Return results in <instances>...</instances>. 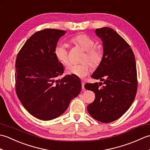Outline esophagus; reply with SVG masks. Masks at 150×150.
I'll use <instances>...</instances> for the list:
<instances>
[{
    "mask_svg": "<svg viewBox=\"0 0 150 150\" xmlns=\"http://www.w3.org/2000/svg\"><path fill=\"white\" fill-rule=\"evenodd\" d=\"M81 82H82V90H84V84H85V82L83 81H81Z\"/></svg>",
    "mask_w": 150,
    "mask_h": 150,
    "instance_id": "obj_1",
    "label": "esophagus"
}]
</instances>
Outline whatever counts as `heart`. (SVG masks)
Instances as JSON below:
<instances>
[{"label": "heart", "mask_w": 150, "mask_h": 150, "mask_svg": "<svg viewBox=\"0 0 150 150\" xmlns=\"http://www.w3.org/2000/svg\"><path fill=\"white\" fill-rule=\"evenodd\" d=\"M70 42L74 45L81 47L86 52L82 59L83 63L69 65L66 68V72L69 75H74L83 78L88 75L91 70L88 63L93 68L98 66L100 63L103 57V51L100 47L95 46L94 40L86 34H79L73 37L70 40ZM54 55L58 62L64 66H67L69 64L68 50L62 44H59L55 46Z\"/></svg>", "instance_id": "b5f03b06"}]
</instances>
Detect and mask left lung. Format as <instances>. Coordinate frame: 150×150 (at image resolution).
Here are the masks:
<instances>
[{"label": "left lung", "instance_id": "1", "mask_svg": "<svg viewBox=\"0 0 150 150\" xmlns=\"http://www.w3.org/2000/svg\"><path fill=\"white\" fill-rule=\"evenodd\" d=\"M103 40V57L91 77L103 82L86 83L84 88L93 91L95 100L88 106L90 115L109 123L119 119L131 106L137 90V74L134 53L129 44L108 27L95 30Z\"/></svg>", "mask_w": 150, "mask_h": 150}]
</instances>
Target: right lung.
Segmentation results:
<instances>
[{"mask_svg": "<svg viewBox=\"0 0 150 150\" xmlns=\"http://www.w3.org/2000/svg\"><path fill=\"white\" fill-rule=\"evenodd\" d=\"M66 31L44 29L31 35L22 47L15 62V90L28 112L42 120L55 119L64 112L81 90L74 75L57 79L64 73L54 49Z\"/></svg>", "mask_w": 150, "mask_h": 150, "instance_id": "1", "label": "right lung"}]
</instances>
